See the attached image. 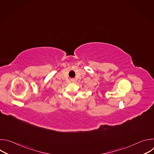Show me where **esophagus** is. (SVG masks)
I'll use <instances>...</instances> for the list:
<instances>
[{
	"label": "esophagus",
	"instance_id": "1",
	"mask_svg": "<svg viewBox=\"0 0 154 154\" xmlns=\"http://www.w3.org/2000/svg\"><path fill=\"white\" fill-rule=\"evenodd\" d=\"M71 81H72V82H74V79H71Z\"/></svg>",
	"mask_w": 154,
	"mask_h": 154
}]
</instances>
